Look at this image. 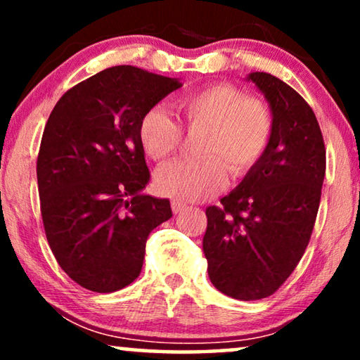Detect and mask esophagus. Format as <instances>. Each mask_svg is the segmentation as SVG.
I'll return each instance as SVG.
<instances>
[{"instance_id": "obj_1", "label": "esophagus", "mask_w": 360, "mask_h": 360, "mask_svg": "<svg viewBox=\"0 0 360 360\" xmlns=\"http://www.w3.org/2000/svg\"><path fill=\"white\" fill-rule=\"evenodd\" d=\"M185 208H186V205H185V203H181V201H176V200L172 201V211H174L175 214L181 213V211H184Z\"/></svg>"}]
</instances>
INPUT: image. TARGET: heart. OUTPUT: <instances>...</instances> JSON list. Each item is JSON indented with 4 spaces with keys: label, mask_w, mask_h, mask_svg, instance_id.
I'll list each match as a JSON object with an SVG mask.
<instances>
[{
    "label": "heart",
    "mask_w": 360,
    "mask_h": 360,
    "mask_svg": "<svg viewBox=\"0 0 360 360\" xmlns=\"http://www.w3.org/2000/svg\"><path fill=\"white\" fill-rule=\"evenodd\" d=\"M188 129H205L198 159L179 160L157 172L162 195L179 201H201L218 193L233 176L248 175L267 150L274 116L267 103L231 83H211L181 95L175 103ZM141 147L152 160H167L181 144V127L155 106L137 126Z\"/></svg>",
    "instance_id": "heart-1"
}]
</instances>
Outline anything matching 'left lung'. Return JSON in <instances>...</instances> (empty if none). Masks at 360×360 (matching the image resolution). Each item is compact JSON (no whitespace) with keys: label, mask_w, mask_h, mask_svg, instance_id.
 <instances>
[{"label":"left lung","mask_w":360,"mask_h":360,"mask_svg":"<svg viewBox=\"0 0 360 360\" xmlns=\"http://www.w3.org/2000/svg\"><path fill=\"white\" fill-rule=\"evenodd\" d=\"M248 80L267 98L274 134L238 188L208 206L203 252L211 283L231 298H267L303 257L316 221L326 149L307 101L265 72Z\"/></svg>","instance_id":"obj_1"}]
</instances>
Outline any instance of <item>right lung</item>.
<instances>
[{
  "label": "right lung",
  "mask_w": 360,
  "mask_h": 360,
  "mask_svg": "<svg viewBox=\"0 0 360 360\" xmlns=\"http://www.w3.org/2000/svg\"><path fill=\"white\" fill-rule=\"evenodd\" d=\"M181 83L132 65L106 68L57 101L37 155L44 229L63 272L96 293L139 277L150 231L172 218L149 184L142 115Z\"/></svg>",
  "instance_id": "obj_1"
}]
</instances>
